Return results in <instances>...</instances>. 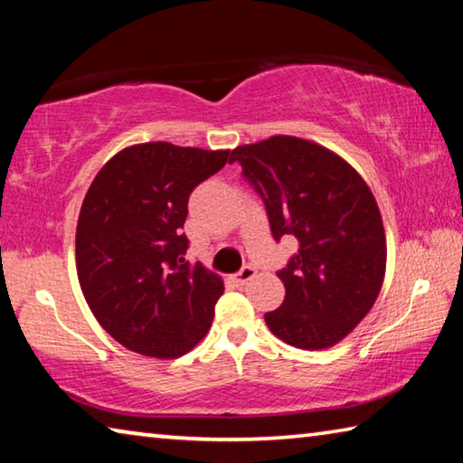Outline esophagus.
Segmentation results:
<instances>
[{
    "mask_svg": "<svg viewBox=\"0 0 463 463\" xmlns=\"http://www.w3.org/2000/svg\"><path fill=\"white\" fill-rule=\"evenodd\" d=\"M253 278H255V269L249 268V265H247V268H242V269L237 273V276L232 278V281H234V284H237V286H245L247 281H250Z\"/></svg>",
    "mask_w": 463,
    "mask_h": 463,
    "instance_id": "obj_1",
    "label": "esophagus"
}]
</instances>
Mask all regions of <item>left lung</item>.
Masks as SVG:
<instances>
[{"label": "left lung", "mask_w": 463, "mask_h": 463, "mask_svg": "<svg viewBox=\"0 0 463 463\" xmlns=\"http://www.w3.org/2000/svg\"><path fill=\"white\" fill-rule=\"evenodd\" d=\"M265 202L271 234L298 253L278 278L269 331L298 349H326L362 323L386 276V232L370 185L347 161L307 138L276 135L231 153Z\"/></svg>", "instance_id": "obj_1"}]
</instances>
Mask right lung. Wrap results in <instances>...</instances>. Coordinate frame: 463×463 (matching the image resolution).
<instances>
[{
	"label": "right lung",
	"instance_id": "right-lung-1",
	"mask_svg": "<svg viewBox=\"0 0 463 463\" xmlns=\"http://www.w3.org/2000/svg\"><path fill=\"white\" fill-rule=\"evenodd\" d=\"M231 151L140 143L116 153L85 194L75 263L90 310L135 354L174 359L213 326L222 278L185 261L182 232L194 187Z\"/></svg>",
	"mask_w": 463,
	"mask_h": 463
}]
</instances>
